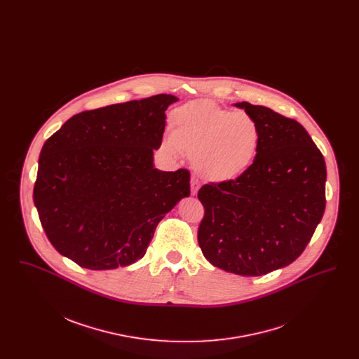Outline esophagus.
I'll use <instances>...</instances> for the list:
<instances>
[{"label": "esophagus", "instance_id": "1", "mask_svg": "<svg viewBox=\"0 0 359 359\" xmlns=\"http://www.w3.org/2000/svg\"><path fill=\"white\" fill-rule=\"evenodd\" d=\"M199 188H201L199 180L195 179V177H192V179H191V195H196L198 191H199Z\"/></svg>", "mask_w": 359, "mask_h": 359}]
</instances>
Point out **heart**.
<instances>
[{"instance_id": "heart-1", "label": "heart", "mask_w": 359, "mask_h": 359, "mask_svg": "<svg viewBox=\"0 0 359 359\" xmlns=\"http://www.w3.org/2000/svg\"><path fill=\"white\" fill-rule=\"evenodd\" d=\"M259 142V128L250 114L196 101L175 111L163 148L173 156L194 154L196 172L208 182L222 183L238 177L255 163Z\"/></svg>"}]
</instances>
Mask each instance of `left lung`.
<instances>
[{"label": "left lung", "mask_w": 359, "mask_h": 359, "mask_svg": "<svg viewBox=\"0 0 359 359\" xmlns=\"http://www.w3.org/2000/svg\"><path fill=\"white\" fill-rule=\"evenodd\" d=\"M234 106L256 120L259 149L236 180L199 189L205 217L198 242L214 266L262 276L304 252L325 212L327 171L323 154L297 121L259 104Z\"/></svg>", "instance_id": "1"}]
</instances>
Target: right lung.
Masks as SVG:
<instances>
[{
    "label": "right lung",
    "instance_id": "add662e5",
    "mask_svg": "<svg viewBox=\"0 0 359 359\" xmlns=\"http://www.w3.org/2000/svg\"><path fill=\"white\" fill-rule=\"evenodd\" d=\"M158 94L71 117L43 145L34 202L52 246L91 271L142 258L158 222L189 196V172L154 168L165 110Z\"/></svg>",
    "mask_w": 359,
    "mask_h": 359
}]
</instances>
